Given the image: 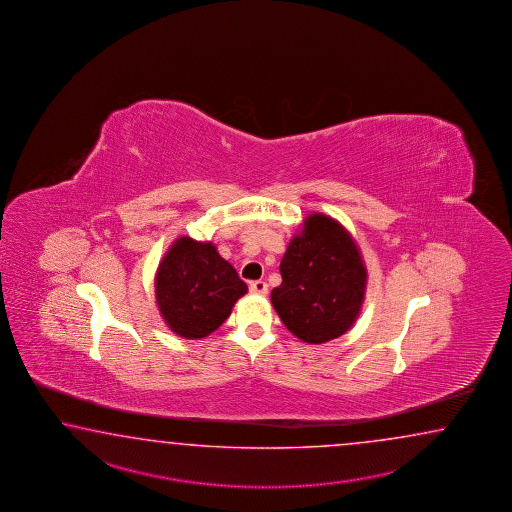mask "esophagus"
Here are the masks:
<instances>
[{
    "instance_id": "1",
    "label": "esophagus",
    "mask_w": 512,
    "mask_h": 512,
    "mask_svg": "<svg viewBox=\"0 0 512 512\" xmlns=\"http://www.w3.org/2000/svg\"><path fill=\"white\" fill-rule=\"evenodd\" d=\"M249 289H251V293L261 294V296H263V294H267V291H269L267 283L263 282V280H256V282H251Z\"/></svg>"
}]
</instances>
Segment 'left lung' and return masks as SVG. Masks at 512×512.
Segmentation results:
<instances>
[{
	"label": "left lung",
	"instance_id": "obj_1",
	"mask_svg": "<svg viewBox=\"0 0 512 512\" xmlns=\"http://www.w3.org/2000/svg\"><path fill=\"white\" fill-rule=\"evenodd\" d=\"M280 272L282 283L272 289L271 302L294 337L322 344L344 335L359 316L368 274L355 241L335 219H305Z\"/></svg>",
	"mask_w": 512,
	"mask_h": 512
}]
</instances>
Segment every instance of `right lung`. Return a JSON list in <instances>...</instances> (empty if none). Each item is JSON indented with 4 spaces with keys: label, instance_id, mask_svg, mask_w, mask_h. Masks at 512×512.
Returning a JSON list of instances; mask_svg holds the SVG:
<instances>
[{
    "label": "right lung",
    "instance_id": "1",
    "mask_svg": "<svg viewBox=\"0 0 512 512\" xmlns=\"http://www.w3.org/2000/svg\"><path fill=\"white\" fill-rule=\"evenodd\" d=\"M245 293L247 283L212 243L186 236L166 252L155 278L164 322L177 335L192 340L216 331Z\"/></svg>",
    "mask_w": 512,
    "mask_h": 512
}]
</instances>
